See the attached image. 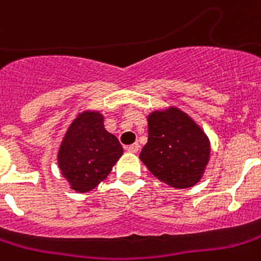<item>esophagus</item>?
Returning a JSON list of instances; mask_svg holds the SVG:
<instances>
[{"mask_svg": "<svg viewBox=\"0 0 261 261\" xmlns=\"http://www.w3.org/2000/svg\"><path fill=\"white\" fill-rule=\"evenodd\" d=\"M139 150V145L138 144H133L130 146H127V152L130 153H137Z\"/></svg>", "mask_w": 261, "mask_h": 261, "instance_id": "obj_1", "label": "esophagus"}]
</instances>
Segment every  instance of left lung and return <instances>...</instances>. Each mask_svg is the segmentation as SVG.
<instances>
[{
  "label": "left lung",
  "instance_id": "left-lung-1",
  "mask_svg": "<svg viewBox=\"0 0 261 261\" xmlns=\"http://www.w3.org/2000/svg\"><path fill=\"white\" fill-rule=\"evenodd\" d=\"M148 144L139 159L157 179L175 189L192 188L210 160V139L178 108L148 116Z\"/></svg>",
  "mask_w": 261,
  "mask_h": 261
}]
</instances>
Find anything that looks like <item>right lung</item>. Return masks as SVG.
Instances as JSON below:
<instances>
[{
    "mask_svg": "<svg viewBox=\"0 0 261 261\" xmlns=\"http://www.w3.org/2000/svg\"><path fill=\"white\" fill-rule=\"evenodd\" d=\"M122 154V145L104 128L102 115L87 111L68 127L57 162L71 189L86 193L108 176Z\"/></svg>",
    "mask_w": 261,
    "mask_h": 261,
    "instance_id": "add662e5",
    "label": "right lung"
}]
</instances>
